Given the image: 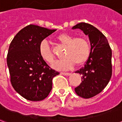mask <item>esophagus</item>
Here are the masks:
<instances>
[{
    "instance_id": "1",
    "label": "esophagus",
    "mask_w": 122,
    "mask_h": 122,
    "mask_svg": "<svg viewBox=\"0 0 122 122\" xmlns=\"http://www.w3.org/2000/svg\"><path fill=\"white\" fill-rule=\"evenodd\" d=\"M61 74L64 75V76H69V75H71V73L70 72H61Z\"/></svg>"
}]
</instances>
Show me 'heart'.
<instances>
[{
  "instance_id": "b5f03b06",
  "label": "heart",
  "mask_w": 122,
  "mask_h": 122,
  "mask_svg": "<svg viewBox=\"0 0 122 122\" xmlns=\"http://www.w3.org/2000/svg\"><path fill=\"white\" fill-rule=\"evenodd\" d=\"M62 45L66 46L65 59L57 61L52 65L54 69L59 71L69 70L74 66L81 65L87 61L90 54L89 41L85 37H76L63 33L57 37ZM39 53L41 57L49 63H53L55 56L46 40L41 41L39 44Z\"/></svg>"
}]
</instances>
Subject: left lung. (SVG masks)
<instances>
[{
	"label": "left lung",
	"mask_w": 122,
	"mask_h": 122,
	"mask_svg": "<svg viewBox=\"0 0 122 122\" xmlns=\"http://www.w3.org/2000/svg\"><path fill=\"white\" fill-rule=\"evenodd\" d=\"M72 29H79L90 41L91 50L84 67L75 72L82 75V82L75 87L76 94L89 99L99 94L107 86L112 76V50L107 38L93 25L80 23Z\"/></svg>",
	"instance_id": "obj_1"
}]
</instances>
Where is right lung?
Returning a JSON list of instances; mask_svg holds the SVG:
<instances>
[{
	"label": "right lung",
	"mask_w": 122,
	"mask_h": 122,
	"mask_svg": "<svg viewBox=\"0 0 122 122\" xmlns=\"http://www.w3.org/2000/svg\"><path fill=\"white\" fill-rule=\"evenodd\" d=\"M56 30L29 25L17 32L10 44L7 65L11 84L26 99H44L52 89L53 78L59 74L48 66L39 53L40 42Z\"/></svg>",
	"instance_id": "1"
}]
</instances>
